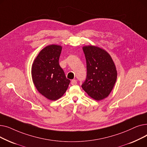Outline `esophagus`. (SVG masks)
I'll return each mask as SVG.
<instances>
[{
	"instance_id": "obj_1",
	"label": "esophagus",
	"mask_w": 147,
	"mask_h": 147,
	"mask_svg": "<svg viewBox=\"0 0 147 147\" xmlns=\"http://www.w3.org/2000/svg\"><path fill=\"white\" fill-rule=\"evenodd\" d=\"M77 81H76V80H75V79H73V80H71V84H72V85H76V84H77Z\"/></svg>"
}]
</instances>
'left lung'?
Returning a JSON list of instances; mask_svg holds the SVG:
<instances>
[{
  "label": "left lung",
  "instance_id": "left-lung-1",
  "mask_svg": "<svg viewBox=\"0 0 147 147\" xmlns=\"http://www.w3.org/2000/svg\"><path fill=\"white\" fill-rule=\"evenodd\" d=\"M87 67L86 80L82 87L88 95L96 101L107 98L117 80V73L110 54L95 46L83 47Z\"/></svg>",
  "mask_w": 147,
  "mask_h": 147
}]
</instances>
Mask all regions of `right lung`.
I'll list each match as a JSON object with an SVG mask.
<instances>
[{
    "label": "right lung",
    "instance_id": "right-lung-1",
    "mask_svg": "<svg viewBox=\"0 0 147 147\" xmlns=\"http://www.w3.org/2000/svg\"><path fill=\"white\" fill-rule=\"evenodd\" d=\"M61 51L62 46L59 45L46 46L38 53L32 67L35 87L40 94L51 101L63 96L70 82L59 64Z\"/></svg>",
    "mask_w": 147,
    "mask_h": 147
}]
</instances>
